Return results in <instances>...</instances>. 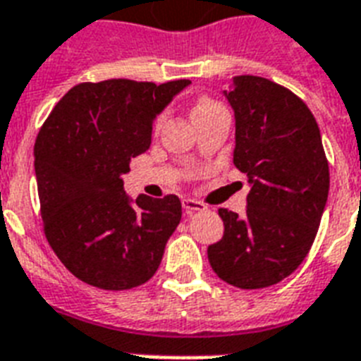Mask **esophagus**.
<instances>
[{
	"instance_id": "obj_1",
	"label": "esophagus",
	"mask_w": 361,
	"mask_h": 361,
	"mask_svg": "<svg viewBox=\"0 0 361 361\" xmlns=\"http://www.w3.org/2000/svg\"><path fill=\"white\" fill-rule=\"evenodd\" d=\"M181 204H183V212H185L187 215L206 209V204L200 202V200H195V198H183V202Z\"/></svg>"
}]
</instances>
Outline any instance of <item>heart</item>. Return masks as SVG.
Segmentation results:
<instances>
[{"mask_svg": "<svg viewBox=\"0 0 361 361\" xmlns=\"http://www.w3.org/2000/svg\"><path fill=\"white\" fill-rule=\"evenodd\" d=\"M219 103H215L214 99L209 97H198L197 101H195V106H192V114H198V112H206V110L214 109V106H217ZM161 121V118L157 120V123Z\"/></svg>", "mask_w": 361, "mask_h": 361, "instance_id": "1", "label": "heart"}]
</instances>
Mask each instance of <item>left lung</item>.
Returning a JSON list of instances; mask_svg holds the SVG:
<instances>
[{
  "label": "left lung",
  "mask_w": 361,
  "mask_h": 361,
  "mask_svg": "<svg viewBox=\"0 0 361 361\" xmlns=\"http://www.w3.org/2000/svg\"><path fill=\"white\" fill-rule=\"evenodd\" d=\"M225 95L236 116L234 164L251 191L243 215L219 208L225 232L208 247V260L228 285L266 288L307 257L328 200L330 166L319 123L288 87L241 75Z\"/></svg>",
  "instance_id": "left-lung-1"
}]
</instances>
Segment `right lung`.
I'll return each instance as SVG.
<instances>
[{
  "label": "right lung",
  "instance_id": "obj_1",
  "mask_svg": "<svg viewBox=\"0 0 361 361\" xmlns=\"http://www.w3.org/2000/svg\"><path fill=\"white\" fill-rule=\"evenodd\" d=\"M189 80L84 82L59 99L35 140L42 228L71 274L103 290L144 285L181 219L176 195L130 204L121 176L152 144L155 116Z\"/></svg>",
  "mask_w": 361,
  "mask_h": 361
}]
</instances>
